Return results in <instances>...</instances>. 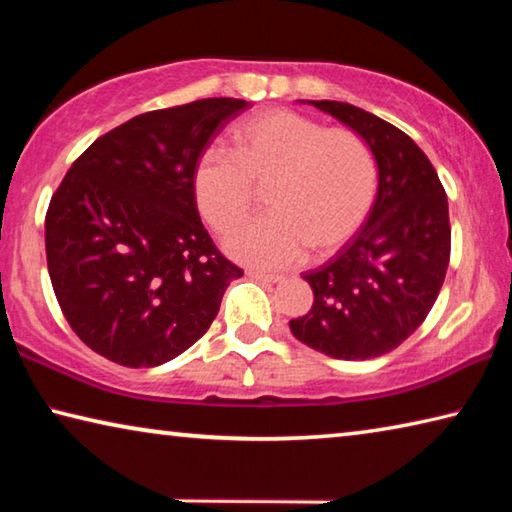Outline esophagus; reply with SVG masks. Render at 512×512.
<instances>
[{
  "mask_svg": "<svg viewBox=\"0 0 512 512\" xmlns=\"http://www.w3.org/2000/svg\"><path fill=\"white\" fill-rule=\"evenodd\" d=\"M248 277H250V280L262 282V284H275V282L282 280L280 275H268V273H259V271H248Z\"/></svg>",
  "mask_w": 512,
  "mask_h": 512,
  "instance_id": "34e87169",
  "label": "esophagus"
}]
</instances>
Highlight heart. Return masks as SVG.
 <instances>
[{"label":"heart","instance_id":"heart-1","mask_svg":"<svg viewBox=\"0 0 512 512\" xmlns=\"http://www.w3.org/2000/svg\"><path fill=\"white\" fill-rule=\"evenodd\" d=\"M235 149L207 146L192 189L198 212L219 235L244 219L255 187L268 185L271 212L225 239L237 262L277 271L300 262L311 246L332 253L350 241L375 205L377 160L363 137L325 128L293 110H264L232 131Z\"/></svg>","mask_w":512,"mask_h":512}]
</instances>
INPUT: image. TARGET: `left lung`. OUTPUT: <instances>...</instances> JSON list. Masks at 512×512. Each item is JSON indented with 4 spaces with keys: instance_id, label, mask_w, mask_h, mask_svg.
Wrapping results in <instances>:
<instances>
[{
    "instance_id": "8db88e82",
    "label": "left lung",
    "mask_w": 512,
    "mask_h": 512,
    "mask_svg": "<svg viewBox=\"0 0 512 512\" xmlns=\"http://www.w3.org/2000/svg\"><path fill=\"white\" fill-rule=\"evenodd\" d=\"M307 103L366 140L379 185L357 235L325 266L302 275L314 307L289 327L332 359L381 357L422 325L443 287L452 246L447 194L427 155L397 126L352 103Z\"/></svg>"
}]
</instances>
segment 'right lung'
<instances>
[{
  "label": "right lung",
  "mask_w": 512,
  "mask_h": 512,
  "mask_svg": "<svg viewBox=\"0 0 512 512\" xmlns=\"http://www.w3.org/2000/svg\"><path fill=\"white\" fill-rule=\"evenodd\" d=\"M201 99L112 128L51 196V287L76 336L128 368L162 366L201 339L244 275L203 228L192 176L212 137L246 110Z\"/></svg>",
  "instance_id": "obj_1"
}]
</instances>
